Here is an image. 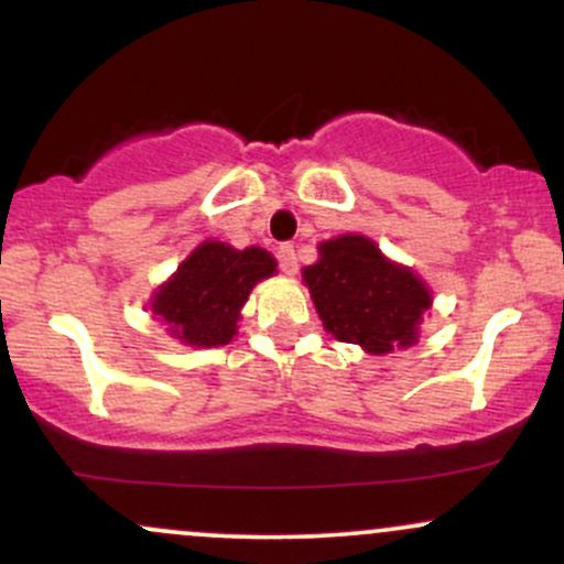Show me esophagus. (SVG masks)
Masks as SVG:
<instances>
[{
    "label": "esophagus",
    "instance_id": "obj_1",
    "mask_svg": "<svg viewBox=\"0 0 564 564\" xmlns=\"http://www.w3.org/2000/svg\"><path fill=\"white\" fill-rule=\"evenodd\" d=\"M278 264H281V270L286 275H296V254H294V246L291 243H283L281 249H278Z\"/></svg>",
    "mask_w": 564,
    "mask_h": 564
}]
</instances>
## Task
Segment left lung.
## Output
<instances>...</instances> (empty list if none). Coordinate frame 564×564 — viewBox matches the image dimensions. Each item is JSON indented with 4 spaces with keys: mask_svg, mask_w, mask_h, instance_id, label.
Wrapping results in <instances>:
<instances>
[{
    "mask_svg": "<svg viewBox=\"0 0 564 564\" xmlns=\"http://www.w3.org/2000/svg\"><path fill=\"white\" fill-rule=\"evenodd\" d=\"M318 254L302 278L328 334L371 355L416 345L419 323L432 307L422 278L355 232L323 241Z\"/></svg>",
    "mask_w": 564,
    "mask_h": 564,
    "instance_id": "1",
    "label": "left lung"
}]
</instances>
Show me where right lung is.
I'll return each instance as SVG.
<instances>
[{"label": "right lung", "instance_id": "obj_1", "mask_svg": "<svg viewBox=\"0 0 564 564\" xmlns=\"http://www.w3.org/2000/svg\"><path fill=\"white\" fill-rule=\"evenodd\" d=\"M275 273V257L249 246L238 251L204 241L151 300L153 315L170 323L174 339L191 347H219L238 332L251 289Z\"/></svg>", "mask_w": 564, "mask_h": 564}]
</instances>
